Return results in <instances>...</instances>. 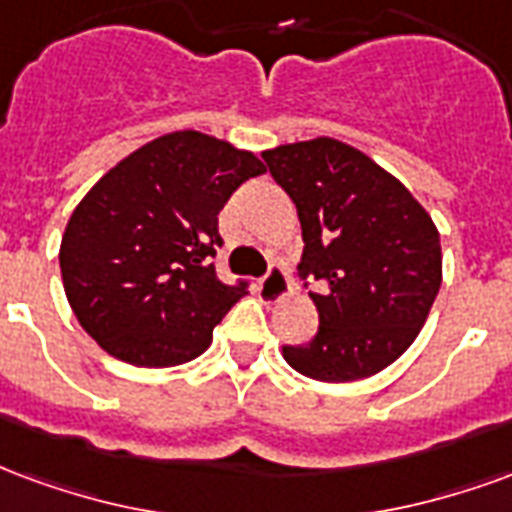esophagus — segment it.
<instances>
[{
  "label": "esophagus",
  "mask_w": 512,
  "mask_h": 512,
  "mask_svg": "<svg viewBox=\"0 0 512 512\" xmlns=\"http://www.w3.org/2000/svg\"><path fill=\"white\" fill-rule=\"evenodd\" d=\"M259 297L267 305H275V302H281L286 294H289V275L283 272V267H278V264H272L270 270H267V275L259 281Z\"/></svg>",
  "instance_id": "1"
}]
</instances>
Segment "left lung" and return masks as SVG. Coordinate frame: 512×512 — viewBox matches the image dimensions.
Listing matches in <instances>:
<instances>
[{"instance_id":"1","label":"left lung","mask_w":512,"mask_h":512,"mask_svg":"<svg viewBox=\"0 0 512 512\" xmlns=\"http://www.w3.org/2000/svg\"><path fill=\"white\" fill-rule=\"evenodd\" d=\"M267 169L297 207L300 275L319 333L283 346L294 371L354 382L384 371L412 346L442 286V245L431 215L398 179L338 138L264 149Z\"/></svg>"}]
</instances>
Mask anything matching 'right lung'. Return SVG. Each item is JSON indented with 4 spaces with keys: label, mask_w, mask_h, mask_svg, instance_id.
I'll return each mask as SVG.
<instances>
[{
    "label": "right lung",
    "mask_w": 512,
    "mask_h": 512,
    "mask_svg": "<svg viewBox=\"0 0 512 512\" xmlns=\"http://www.w3.org/2000/svg\"><path fill=\"white\" fill-rule=\"evenodd\" d=\"M264 174L248 149L177 130L92 185L62 234L59 267L78 324L122 363L169 368L199 357L245 294L218 281V212Z\"/></svg>",
    "instance_id": "1"
}]
</instances>
